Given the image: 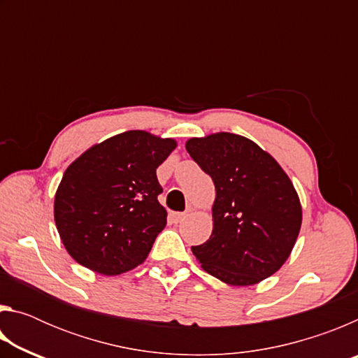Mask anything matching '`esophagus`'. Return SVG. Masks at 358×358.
Returning a JSON list of instances; mask_svg holds the SVG:
<instances>
[{
	"mask_svg": "<svg viewBox=\"0 0 358 358\" xmlns=\"http://www.w3.org/2000/svg\"><path fill=\"white\" fill-rule=\"evenodd\" d=\"M187 217V213H171V220L172 222L178 224V222H183Z\"/></svg>",
	"mask_w": 358,
	"mask_h": 358,
	"instance_id": "1",
	"label": "esophagus"
}]
</instances>
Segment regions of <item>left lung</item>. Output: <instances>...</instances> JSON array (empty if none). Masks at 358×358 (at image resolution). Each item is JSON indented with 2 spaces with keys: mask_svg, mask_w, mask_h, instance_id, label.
<instances>
[{
  "mask_svg": "<svg viewBox=\"0 0 358 358\" xmlns=\"http://www.w3.org/2000/svg\"><path fill=\"white\" fill-rule=\"evenodd\" d=\"M185 147L216 189L213 232L191 248L202 268L240 287L276 273L301 227V203L287 173L256 142L232 132L192 137Z\"/></svg>",
  "mask_w": 358,
  "mask_h": 358,
  "instance_id": "obj_1",
  "label": "left lung"
}]
</instances>
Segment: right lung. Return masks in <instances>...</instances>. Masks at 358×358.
I'll use <instances>...</instances> for the list:
<instances>
[{"label":"right lung","mask_w":358,"mask_h":358,"mask_svg":"<svg viewBox=\"0 0 358 358\" xmlns=\"http://www.w3.org/2000/svg\"><path fill=\"white\" fill-rule=\"evenodd\" d=\"M175 148V138L126 131L71 162L55 192L53 216L76 262L104 276L145 262L167 224L156 169Z\"/></svg>","instance_id":"right-lung-1"}]
</instances>
